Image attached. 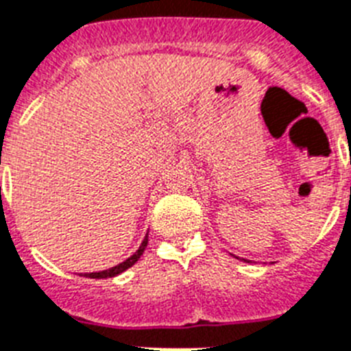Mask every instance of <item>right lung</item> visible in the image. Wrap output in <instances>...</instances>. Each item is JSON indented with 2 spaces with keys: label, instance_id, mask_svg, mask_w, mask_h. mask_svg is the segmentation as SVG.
<instances>
[{
  "label": "right lung",
  "instance_id": "obj_1",
  "mask_svg": "<svg viewBox=\"0 0 351 351\" xmlns=\"http://www.w3.org/2000/svg\"><path fill=\"white\" fill-rule=\"evenodd\" d=\"M147 244H149V234H147V237H145V239H143V242H141L140 249H138V251H136V253L132 254L130 258H127L125 262L118 263V265H114V267H111V269H107V271H100V273H89V274H86V278H97V280H100V278L118 276V274L123 273V271H127V269H129V267H132V265H134V263L138 262V260H140V256H141V254H143V251H145V247H147Z\"/></svg>",
  "mask_w": 351,
  "mask_h": 351
}]
</instances>
